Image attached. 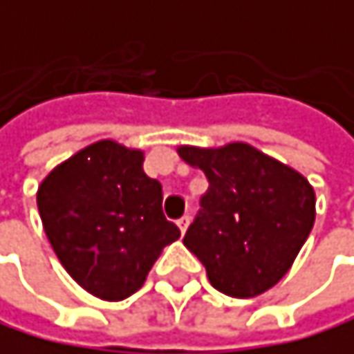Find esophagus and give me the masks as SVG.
Returning a JSON list of instances; mask_svg holds the SVG:
<instances>
[{
    "label": "esophagus",
    "instance_id": "1",
    "mask_svg": "<svg viewBox=\"0 0 354 354\" xmlns=\"http://www.w3.org/2000/svg\"><path fill=\"white\" fill-rule=\"evenodd\" d=\"M177 225H179V229H181V234H186V229H188V225H190V216L186 214V216H181V218L177 221Z\"/></svg>",
    "mask_w": 354,
    "mask_h": 354
}]
</instances>
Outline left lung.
I'll list each match as a JSON object with an SVG mask.
<instances>
[{"label": "left lung", "instance_id": "8db88e82", "mask_svg": "<svg viewBox=\"0 0 354 354\" xmlns=\"http://www.w3.org/2000/svg\"><path fill=\"white\" fill-rule=\"evenodd\" d=\"M177 153L209 181L183 238L209 283L234 299H253L277 286L314 227L311 183L246 142L179 147Z\"/></svg>", "mask_w": 354, "mask_h": 354}]
</instances>
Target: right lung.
<instances>
[{"instance_id":"add662e5","label":"right lung","mask_w":354,"mask_h":354,"mask_svg":"<svg viewBox=\"0 0 354 354\" xmlns=\"http://www.w3.org/2000/svg\"><path fill=\"white\" fill-rule=\"evenodd\" d=\"M145 153L99 140L64 160L38 186L45 234L64 270L103 301L138 292L162 248L181 234L162 212V183Z\"/></svg>"}]
</instances>
